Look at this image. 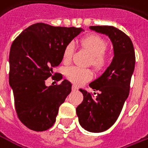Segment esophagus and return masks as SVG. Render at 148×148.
<instances>
[{
    "label": "esophagus",
    "mask_w": 148,
    "mask_h": 148,
    "mask_svg": "<svg viewBox=\"0 0 148 148\" xmlns=\"http://www.w3.org/2000/svg\"><path fill=\"white\" fill-rule=\"evenodd\" d=\"M72 89H73V91H76V90H78L79 88H78V87H77V86L73 85V87H72Z\"/></svg>",
    "instance_id": "obj_1"
}]
</instances>
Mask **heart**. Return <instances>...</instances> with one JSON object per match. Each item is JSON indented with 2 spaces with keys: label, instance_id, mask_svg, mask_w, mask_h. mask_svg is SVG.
<instances>
[{
  "label": "heart",
  "instance_id": "heart-1",
  "mask_svg": "<svg viewBox=\"0 0 148 148\" xmlns=\"http://www.w3.org/2000/svg\"><path fill=\"white\" fill-rule=\"evenodd\" d=\"M79 45L92 54L89 64H92L96 69L104 68L107 64L108 57L105 52L107 49V43L104 39L98 35L91 34L84 37L79 41ZM74 44L70 42L64 47L62 53V60L64 64H69L74 53ZM66 77L73 84H83L92 78V72L89 69H83L78 66H71L66 69Z\"/></svg>",
  "mask_w": 148,
  "mask_h": 148
}]
</instances>
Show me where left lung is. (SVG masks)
I'll use <instances>...</instances> for the list:
<instances>
[{"label":"left lung","mask_w":148,"mask_h":148,"mask_svg":"<svg viewBox=\"0 0 148 148\" xmlns=\"http://www.w3.org/2000/svg\"><path fill=\"white\" fill-rule=\"evenodd\" d=\"M96 32L106 34L114 47L115 56L101 77L89 84L97 92L79 89L84 100L76 108L79 124L84 130L100 133L115 123L127 99L135 65L134 45L128 35L112 26H91Z\"/></svg>","instance_id":"8db88e82"}]
</instances>
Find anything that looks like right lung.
<instances>
[{"instance_id": "1", "label": "right lung", "mask_w": 148, "mask_h": 148, "mask_svg": "<svg viewBox=\"0 0 148 148\" xmlns=\"http://www.w3.org/2000/svg\"><path fill=\"white\" fill-rule=\"evenodd\" d=\"M82 31L37 23L24 29L11 45L9 82L18 119L29 130L45 131L55 124L72 84L64 79L47 87L45 81L49 77L62 79L52 69L60 64L64 47Z\"/></svg>"}]
</instances>
